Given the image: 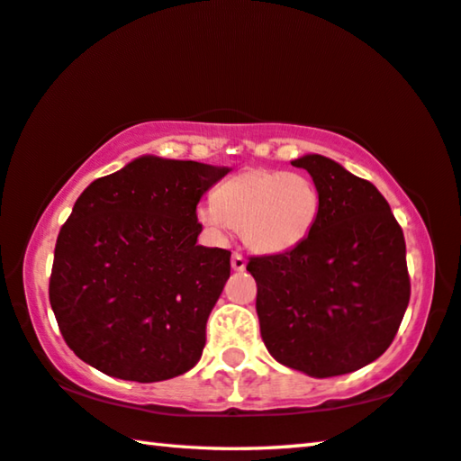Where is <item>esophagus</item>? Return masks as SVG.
<instances>
[{
  "instance_id": "1",
  "label": "esophagus",
  "mask_w": 461,
  "mask_h": 461,
  "mask_svg": "<svg viewBox=\"0 0 461 461\" xmlns=\"http://www.w3.org/2000/svg\"><path fill=\"white\" fill-rule=\"evenodd\" d=\"M231 267L236 272H241V270H246V258L241 256V254H233L231 256Z\"/></svg>"
}]
</instances>
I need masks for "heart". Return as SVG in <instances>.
<instances>
[{
  "instance_id": "obj_1",
  "label": "heart",
  "mask_w": 461,
  "mask_h": 461,
  "mask_svg": "<svg viewBox=\"0 0 461 461\" xmlns=\"http://www.w3.org/2000/svg\"><path fill=\"white\" fill-rule=\"evenodd\" d=\"M321 213V194L311 177L249 167L221 183L217 197L197 205V220L217 238L240 225L244 244L256 254L278 256L311 236Z\"/></svg>"
}]
</instances>
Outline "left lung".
<instances>
[{"label":"left lung","mask_w":461,"mask_h":461,"mask_svg":"<svg viewBox=\"0 0 461 461\" xmlns=\"http://www.w3.org/2000/svg\"><path fill=\"white\" fill-rule=\"evenodd\" d=\"M321 194L303 244L252 258L262 340L276 361L308 376L347 375L376 361L409 304L405 238L379 189L322 155L292 161Z\"/></svg>","instance_id":"left-lung-1"}]
</instances>
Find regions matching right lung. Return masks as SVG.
<instances>
[{"label":"right lung","mask_w":461,"mask_h":461,"mask_svg":"<svg viewBox=\"0 0 461 461\" xmlns=\"http://www.w3.org/2000/svg\"><path fill=\"white\" fill-rule=\"evenodd\" d=\"M230 171L143 155L82 191L50 276V304L74 355L137 383L199 363L231 252L197 244L195 209Z\"/></svg>","instance_id":"right-lung-1"}]
</instances>
